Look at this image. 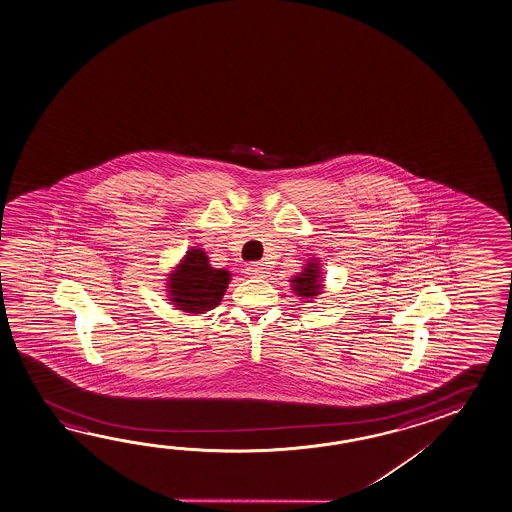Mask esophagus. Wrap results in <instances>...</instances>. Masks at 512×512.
I'll list each match as a JSON object with an SVG mask.
<instances>
[{"instance_id": "34e87169", "label": "esophagus", "mask_w": 512, "mask_h": 512, "mask_svg": "<svg viewBox=\"0 0 512 512\" xmlns=\"http://www.w3.org/2000/svg\"><path fill=\"white\" fill-rule=\"evenodd\" d=\"M248 275L253 277V279H261V277H266V273H268V268H266V264H262V262H251L248 264Z\"/></svg>"}]
</instances>
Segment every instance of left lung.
Segmentation results:
<instances>
[{
  "mask_svg": "<svg viewBox=\"0 0 512 512\" xmlns=\"http://www.w3.org/2000/svg\"><path fill=\"white\" fill-rule=\"evenodd\" d=\"M291 288L295 291V295H299L302 299H313L319 293H322V277H320L319 262L309 261L306 268L300 271L299 275H295L290 280Z\"/></svg>",
  "mask_w": 512,
  "mask_h": 512,
  "instance_id": "left-lung-1",
  "label": "left lung"
}]
</instances>
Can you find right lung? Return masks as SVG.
<instances>
[{
    "mask_svg": "<svg viewBox=\"0 0 512 512\" xmlns=\"http://www.w3.org/2000/svg\"><path fill=\"white\" fill-rule=\"evenodd\" d=\"M230 277V271L210 266L206 251L193 248L168 277V300L186 313L210 311L219 306Z\"/></svg>",
    "mask_w": 512,
    "mask_h": 512,
    "instance_id": "add662e5",
    "label": "right lung"
}]
</instances>
